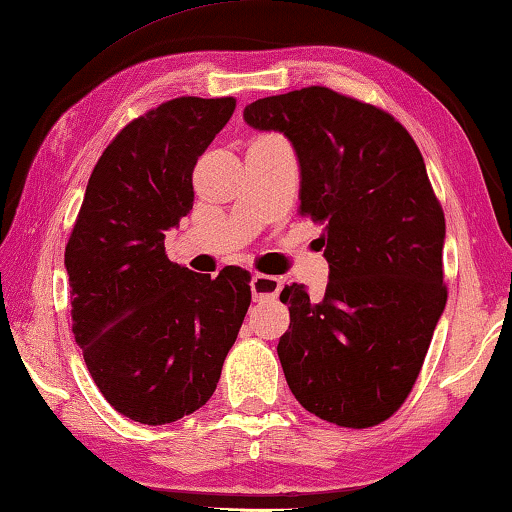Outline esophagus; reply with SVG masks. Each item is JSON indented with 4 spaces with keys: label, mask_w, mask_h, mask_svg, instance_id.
I'll use <instances>...</instances> for the list:
<instances>
[{
    "label": "esophagus",
    "mask_w": 512,
    "mask_h": 512,
    "mask_svg": "<svg viewBox=\"0 0 512 512\" xmlns=\"http://www.w3.org/2000/svg\"><path fill=\"white\" fill-rule=\"evenodd\" d=\"M282 282L280 278H273V275H264V273H255L250 278V291H253L255 300H264V298H275L280 294Z\"/></svg>",
    "instance_id": "obj_1"
}]
</instances>
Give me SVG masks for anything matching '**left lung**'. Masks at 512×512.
I'll return each instance as SVG.
<instances>
[{"mask_svg":"<svg viewBox=\"0 0 512 512\" xmlns=\"http://www.w3.org/2000/svg\"><path fill=\"white\" fill-rule=\"evenodd\" d=\"M243 118L291 141L298 214L326 225V294H280L287 385L330 424L378 426L415 387L446 305L444 212L424 157L392 113L326 86L262 97Z\"/></svg>","mask_w":512,"mask_h":512,"instance_id":"1","label":"left lung"}]
</instances>
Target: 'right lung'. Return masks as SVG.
Here are the masks:
<instances>
[{"label": "right lung", "instance_id": "right-lung-1", "mask_svg": "<svg viewBox=\"0 0 512 512\" xmlns=\"http://www.w3.org/2000/svg\"><path fill=\"white\" fill-rule=\"evenodd\" d=\"M237 100L175 97L116 134L88 180L66 246L72 335L113 410L170 424L214 394L250 305L230 266L193 273L166 257V230L193 209V168Z\"/></svg>", "mask_w": 512, "mask_h": 512}]
</instances>
